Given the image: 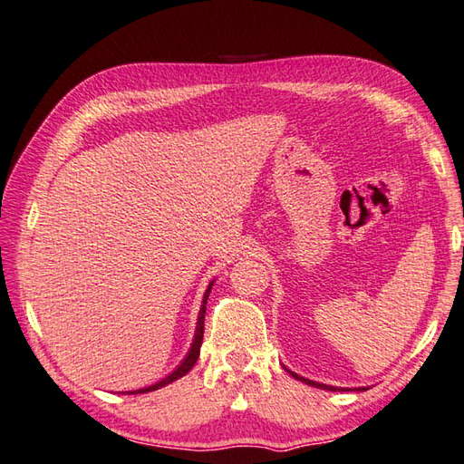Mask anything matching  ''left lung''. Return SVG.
I'll return each instance as SVG.
<instances>
[{
  "mask_svg": "<svg viewBox=\"0 0 464 464\" xmlns=\"http://www.w3.org/2000/svg\"><path fill=\"white\" fill-rule=\"evenodd\" d=\"M287 373H290L292 377H295V379H300V381H304V383H307V385H314V387H319V389H327V391H337V387H329V385H324V383H315V381H310V379H305V377H302V375H297V373H294V372H290V369H285ZM362 391H365L363 387H362Z\"/></svg>",
  "mask_w": 464,
  "mask_h": 464,
  "instance_id": "1",
  "label": "left lung"
}]
</instances>
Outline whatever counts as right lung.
<instances>
[{
  "label": "right lung",
  "mask_w": 464,
  "mask_h": 464,
  "mask_svg": "<svg viewBox=\"0 0 464 464\" xmlns=\"http://www.w3.org/2000/svg\"><path fill=\"white\" fill-rule=\"evenodd\" d=\"M210 290H212V284L208 285V290H206V294H204V302H202L200 314H198L197 335H194L192 347H190L188 355L184 357V362L179 365V369H174V372H172L169 377H164L162 381H159V383H154V385H150V387H145V389L130 391V395H137V393H149V391H154V389H160V387H164V385H169V383H172V381H177V379H180L182 375H187V373L190 372V369L194 367V363L198 362V355H200V345H202V337H204V314H206V300H208V294H210Z\"/></svg>",
  "instance_id": "right-lung-1"
}]
</instances>
